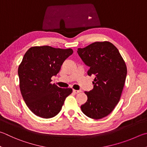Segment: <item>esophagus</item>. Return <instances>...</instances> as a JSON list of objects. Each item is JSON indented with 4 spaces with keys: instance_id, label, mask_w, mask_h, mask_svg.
Masks as SVG:
<instances>
[{
    "instance_id": "esophagus-1",
    "label": "esophagus",
    "mask_w": 147,
    "mask_h": 147,
    "mask_svg": "<svg viewBox=\"0 0 147 147\" xmlns=\"http://www.w3.org/2000/svg\"><path fill=\"white\" fill-rule=\"evenodd\" d=\"M73 91L74 93H75V94H78V93L81 92V90H74V89H73Z\"/></svg>"
}]
</instances>
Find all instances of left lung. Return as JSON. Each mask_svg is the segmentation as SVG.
Here are the masks:
<instances>
[{"label": "left lung", "instance_id": "obj_1", "mask_svg": "<svg viewBox=\"0 0 147 147\" xmlns=\"http://www.w3.org/2000/svg\"><path fill=\"white\" fill-rule=\"evenodd\" d=\"M78 54L89 67L87 74H94V87L87 92V100L81 106L89 118L99 119L108 116L119 102L126 79L127 69L118 49L111 43L96 42L84 48H78Z\"/></svg>", "mask_w": 147, "mask_h": 147}]
</instances>
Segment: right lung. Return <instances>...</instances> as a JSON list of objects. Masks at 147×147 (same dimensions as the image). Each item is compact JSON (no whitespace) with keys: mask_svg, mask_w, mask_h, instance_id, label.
Instances as JSON below:
<instances>
[{"mask_svg":"<svg viewBox=\"0 0 147 147\" xmlns=\"http://www.w3.org/2000/svg\"><path fill=\"white\" fill-rule=\"evenodd\" d=\"M73 53L72 49L48 46H34L26 51L18 66L19 86L22 98L32 113L43 118H51L60 113L71 88L52 84L51 77Z\"/></svg>","mask_w":147,"mask_h":147,"instance_id":"1","label":"right lung"}]
</instances>
